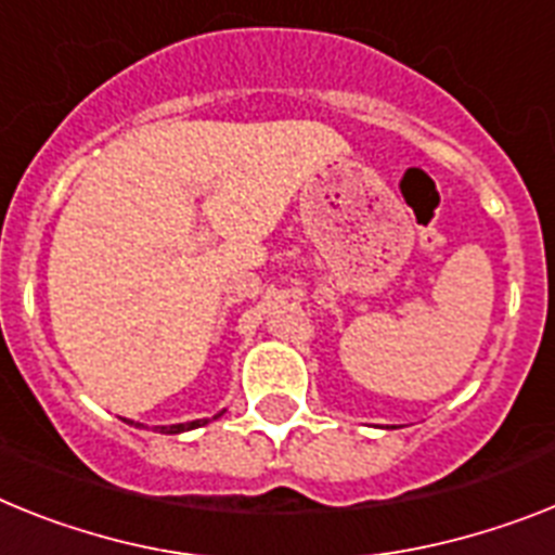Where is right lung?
I'll use <instances>...</instances> for the list:
<instances>
[{"label":"right lung","mask_w":555,"mask_h":555,"mask_svg":"<svg viewBox=\"0 0 555 555\" xmlns=\"http://www.w3.org/2000/svg\"><path fill=\"white\" fill-rule=\"evenodd\" d=\"M222 412H225V409H222ZM220 412V414H222ZM220 414H214L211 421H217V417H220ZM208 421V417H203V421H189V423H175V426H155V431H160V435H183V431H191V428H199V426H206V423H211ZM127 423H132V421H127ZM132 426H138L141 428L143 423H132Z\"/></svg>","instance_id":"1"}]
</instances>
